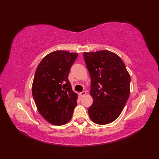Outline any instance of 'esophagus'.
Segmentation results:
<instances>
[{
    "instance_id": "obj_1",
    "label": "esophagus",
    "mask_w": 159,
    "mask_h": 159,
    "mask_svg": "<svg viewBox=\"0 0 159 159\" xmlns=\"http://www.w3.org/2000/svg\"><path fill=\"white\" fill-rule=\"evenodd\" d=\"M80 95L81 96V97H83V96H84V95H86V91H82V92L80 93Z\"/></svg>"
}]
</instances>
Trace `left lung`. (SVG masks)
<instances>
[{"mask_svg": "<svg viewBox=\"0 0 159 159\" xmlns=\"http://www.w3.org/2000/svg\"><path fill=\"white\" fill-rule=\"evenodd\" d=\"M84 56L91 80L89 118L99 125L112 123L129 98L131 77L121 57L112 52H84Z\"/></svg>", "mask_w": 159, "mask_h": 159, "instance_id": "1", "label": "left lung"}]
</instances>
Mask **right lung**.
<instances>
[{"mask_svg": "<svg viewBox=\"0 0 159 159\" xmlns=\"http://www.w3.org/2000/svg\"><path fill=\"white\" fill-rule=\"evenodd\" d=\"M78 53L56 50L46 55L38 66L32 93L38 112L54 125L68 123L77 105L78 94L68 79Z\"/></svg>", "mask_w": 159, "mask_h": 159, "instance_id": "obj_1", "label": "right lung"}]
</instances>
